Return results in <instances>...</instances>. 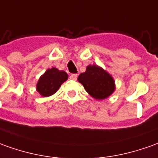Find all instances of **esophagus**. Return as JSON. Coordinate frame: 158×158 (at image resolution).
Wrapping results in <instances>:
<instances>
[{
  "mask_svg": "<svg viewBox=\"0 0 158 158\" xmlns=\"http://www.w3.org/2000/svg\"><path fill=\"white\" fill-rule=\"evenodd\" d=\"M69 78L71 79V80H74V81H76L77 79V74H71L70 76H69Z\"/></svg>",
  "mask_w": 158,
  "mask_h": 158,
  "instance_id": "1",
  "label": "esophagus"
}]
</instances>
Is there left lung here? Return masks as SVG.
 <instances>
[{"label": "left lung", "mask_w": 158, "mask_h": 158, "mask_svg": "<svg viewBox=\"0 0 158 158\" xmlns=\"http://www.w3.org/2000/svg\"><path fill=\"white\" fill-rule=\"evenodd\" d=\"M78 81L92 97L97 100L106 99L114 91L113 77L97 65H89L85 72L79 75Z\"/></svg>", "instance_id": "obj_1"}]
</instances>
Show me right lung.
<instances>
[{
  "instance_id": "right-lung-1",
  "label": "right lung",
  "mask_w": 158,
  "mask_h": 158,
  "mask_svg": "<svg viewBox=\"0 0 158 158\" xmlns=\"http://www.w3.org/2000/svg\"><path fill=\"white\" fill-rule=\"evenodd\" d=\"M68 79V75L64 71H60L56 68L47 69L37 84L38 92L44 97L55 94L61 84Z\"/></svg>"
}]
</instances>
